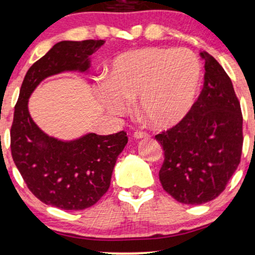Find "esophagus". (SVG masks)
<instances>
[{
	"mask_svg": "<svg viewBox=\"0 0 255 255\" xmlns=\"http://www.w3.org/2000/svg\"><path fill=\"white\" fill-rule=\"evenodd\" d=\"M150 137V134L145 132V131H136V132L133 133V138H136V139H140V138H147Z\"/></svg>",
	"mask_w": 255,
	"mask_h": 255,
	"instance_id": "obj_1",
	"label": "esophagus"
}]
</instances>
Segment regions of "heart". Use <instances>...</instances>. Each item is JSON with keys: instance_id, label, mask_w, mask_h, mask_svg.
Segmentation results:
<instances>
[{"instance_id": "b5f03b06", "label": "heart", "mask_w": 255, "mask_h": 255, "mask_svg": "<svg viewBox=\"0 0 255 255\" xmlns=\"http://www.w3.org/2000/svg\"><path fill=\"white\" fill-rule=\"evenodd\" d=\"M201 80L199 59L188 49L140 47L113 59L100 89L105 108L123 113L138 98V112L155 128L174 127L193 105Z\"/></svg>"}]
</instances>
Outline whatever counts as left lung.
I'll return each instance as SVG.
<instances>
[{"label":"left lung","mask_w":255,"mask_h":255,"mask_svg":"<svg viewBox=\"0 0 255 255\" xmlns=\"http://www.w3.org/2000/svg\"><path fill=\"white\" fill-rule=\"evenodd\" d=\"M204 83L180 123L156 134L164 151L163 189L178 202L202 204L218 197L237 170L243 152V113L231 78L202 52Z\"/></svg>","instance_id":"8db88e82"}]
</instances>
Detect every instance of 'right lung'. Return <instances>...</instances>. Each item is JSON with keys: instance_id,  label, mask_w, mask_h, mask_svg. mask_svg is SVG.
Segmentation results:
<instances>
[{"instance_id": "right-lung-1", "label": "right lung", "mask_w": 255, "mask_h": 255, "mask_svg": "<svg viewBox=\"0 0 255 255\" xmlns=\"http://www.w3.org/2000/svg\"><path fill=\"white\" fill-rule=\"evenodd\" d=\"M104 43V40L55 43L28 70L15 105L10 128L15 165L28 189L41 202L60 209L83 210L102 199L111 183L116 161L128 143L127 132L87 133L62 142L37 128L28 111V98L47 77L89 70V56Z\"/></svg>"}]
</instances>
